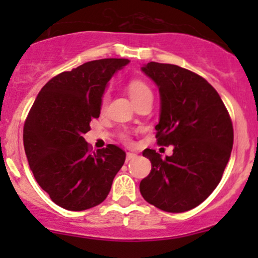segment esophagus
Returning a JSON list of instances; mask_svg holds the SVG:
<instances>
[{
    "instance_id": "esophagus-1",
    "label": "esophagus",
    "mask_w": 258,
    "mask_h": 258,
    "mask_svg": "<svg viewBox=\"0 0 258 258\" xmlns=\"http://www.w3.org/2000/svg\"><path fill=\"white\" fill-rule=\"evenodd\" d=\"M136 157H137L136 153H134V152H128V153H127V156H126V161H127V162H128V161L135 160V158H136Z\"/></svg>"
}]
</instances>
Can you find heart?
Instances as JSON below:
<instances>
[{
	"label": "heart",
	"mask_w": 258,
	"mask_h": 258,
	"mask_svg": "<svg viewBox=\"0 0 258 258\" xmlns=\"http://www.w3.org/2000/svg\"><path fill=\"white\" fill-rule=\"evenodd\" d=\"M127 90H128V95L130 97H131L132 102H136V101H139L140 98L152 95L150 87H148L145 82H142V81H139V80L131 81V82L128 83ZM107 98L108 96L105 95V97H103V105L107 102Z\"/></svg>",
	"instance_id": "b5f03b06"
}]
</instances>
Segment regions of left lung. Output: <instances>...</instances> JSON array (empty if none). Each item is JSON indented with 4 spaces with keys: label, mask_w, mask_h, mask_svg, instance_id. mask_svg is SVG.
Segmentation results:
<instances>
[{
    "label": "left lung",
    "mask_w": 258,
    "mask_h": 258,
    "mask_svg": "<svg viewBox=\"0 0 258 258\" xmlns=\"http://www.w3.org/2000/svg\"><path fill=\"white\" fill-rule=\"evenodd\" d=\"M141 71L160 92L157 144L173 146V153L162 158L146 148L142 155L152 168L140 183V191L148 204L166 212L192 210L217 187L230 160V114L217 91L188 70L150 62Z\"/></svg>",
    "instance_id": "left-lung-1"
}]
</instances>
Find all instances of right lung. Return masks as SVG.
Here are the masks:
<instances>
[{
  "label": "right lung",
  "mask_w": 258,
  "mask_h": 258,
  "mask_svg": "<svg viewBox=\"0 0 258 258\" xmlns=\"http://www.w3.org/2000/svg\"><path fill=\"white\" fill-rule=\"evenodd\" d=\"M126 58L86 62L57 75L38 92L23 127L28 165L41 188L62 209L83 211L105 201L126 152L114 145L91 152L83 135L101 112L111 77Z\"/></svg>",
  "instance_id": "1"
}]
</instances>
